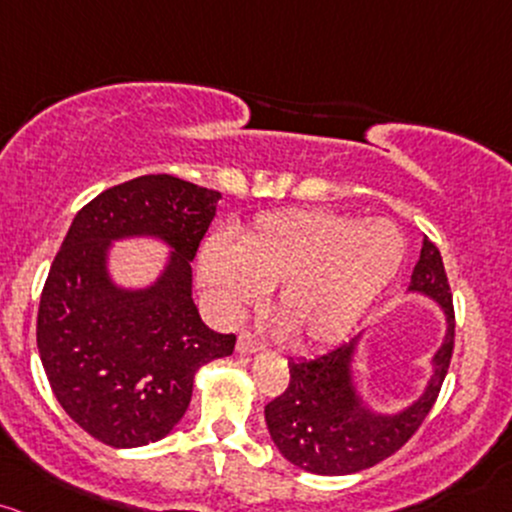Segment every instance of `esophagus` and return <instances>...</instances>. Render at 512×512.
Segmentation results:
<instances>
[{
    "mask_svg": "<svg viewBox=\"0 0 512 512\" xmlns=\"http://www.w3.org/2000/svg\"><path fill=\"white\" fill-rule=\"evenodd\" d=\"M262 347V342L255 338L252 333H240L238 335V345H235V350L240 352V355H252V352H257Z\"/></svg>",
    "mask_w": 512,
    "mask_h": 512,
    "instance_id": "1",
    "label": "esophagus"
}]
</instances>
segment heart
<instances>
[{
    "mask_svg": "<svg viewBox=\"0 0 512 512\" xmlns=\"http://www.w3.org/2000/svg\"><path fill=\"white\" fill-rule=\"evenodd\" d=\"M406 243L389 221L320 209L269 213L238 243L201 250V282L233 318L277 286L274 311L299 347L338 342L364 318L403 265Z\"/></svg>",
    "mask_w": 512,
    "mask_h": 512,
    "instance_id": "heart-1",
    "label": "heart"
}]
</instances>
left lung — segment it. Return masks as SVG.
<instances>
[{"label": "left lung", "mask_w": 512, "mask_h": 512, "mask_svg": "<svg viewBox=\"0 0 512 512\" xmlns=\"http://www.w3.org/2000/svg\"><path fill=\"white\" fill-rule=\"evenodd\" d=\"M408 291L440 303L445 342L432 357V376L418 401L398 413H376L357 393L352 362L359 338L313 359H291V381L265 406V420L284 459L320 476H342L384 462L415 435L435 406L454 350V306L442 255L423 238Z\"/></svg>", "instance_id": "8db88e82"}]
</instances>
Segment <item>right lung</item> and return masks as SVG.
Instances as JSON below:
<instances>
[{
    "label": "right lung",
    "instance_id": "obj_1",
    "mask_svg": "<svg viewBox=\"0 0 512 512\" xmlns=\"http://www.w3.org/2000/svg\"><path fill=\"white\" fill-rule=\"evenodd\" d=\"M221 194L172 174H143L101 192L77 213L38 306L43 369L65 413L109 447L170 435L192 401L194 374L233 355L235 335L213 333L192 299V260ZM150 234L171 245L145 290L108 277L114 239Z\"/></svg>",
    "mask_w": 512,
    "mask_h": 512
}]
</instances>
